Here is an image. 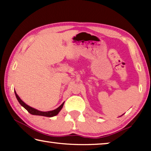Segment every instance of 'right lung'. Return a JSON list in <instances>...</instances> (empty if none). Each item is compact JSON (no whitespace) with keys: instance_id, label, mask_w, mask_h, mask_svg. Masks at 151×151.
<instances>
[{"instance_id":"add662e5","label":"right lung","mask_w":151,"mask_h":151,"mask_svg":"<svg viewBox=\"0 0 151 151\" xmlns=\"http://www.w3.org/2000/svg\"><path fill=\"white\" fill-rule=\"evenodd\" d=\"M15 93V95H16V97L18 101L19 102V103L21 104V105L24 107V108L27 110V111L30 113L31 114H33V115H39V116H47V117H52L56 116L57 114H58V112H60V111L62 109L63 106L64 105V103L61 104V105L58 107L57 109H56L55 110H53V111H47V112H42V111H38V110L33 109L32 107L29 106V105H27V104H25L23 101H22L21 99H20V97L17 95V94L16 93V92L14 91Z\"/></svg>"}]
</instances>
